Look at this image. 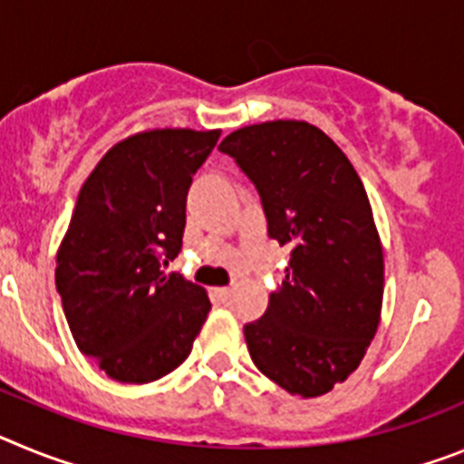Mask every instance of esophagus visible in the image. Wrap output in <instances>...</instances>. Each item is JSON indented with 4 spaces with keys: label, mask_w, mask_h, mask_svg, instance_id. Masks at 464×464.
Segmentation results:
<instances>
[{
    "label": "esophagus",
    "mask_w": 464,
    "mask_h": 464,
    "mask_svg": "<svg viewBox=\"0 0 464 464\" xmlns=\"http://www.w3.org/2000/svg\"><path fill=\"white\" fill-rule=\"evenodd\" d=\"M229 295H232V288H216V290H213V297L220 299V302H227Z\"/></svg>",
    "instance_id": "obj_1"
}]
</instances>
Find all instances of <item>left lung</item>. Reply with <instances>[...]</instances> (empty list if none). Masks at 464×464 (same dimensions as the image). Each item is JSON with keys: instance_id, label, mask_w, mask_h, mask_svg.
I'll return each mask as SVG.
<instances>
[{"instance_id": "left-lung-1", "label": "left lung", "mask_w": 464, "mask_h": 464, "mask_svg": "<svg viewBox=\"0 0 464 464\" xmlns=\"http://www.w3.org/2000/svg\"><path fill=\"white\" fill-rule=\"evenodd\" d=\"M262 199L267 232L290 246L285 278L244 327L262 374L290 395H325L358 370L383 302V248L358 171L304 121L241 127L218 146Z\"/></svg>"}]
</instances>
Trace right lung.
Returning <instances> with one entry per match:
<instances>
[{"mask_svg": "<svg viewBox=\"0 0 464 464\" xmlns=\"http://www.w3.org/2000/svg\"><path fill=\"white\" fill-rule=\"evenodd\" d=\"M220 130H150L116 143L83 183L55 285L79 351L121 383H150L190 355L211 302L165 274L183 246L192 176Z\"/></svg>", "mask_w": 464, "mask_h": 464, "instance_id": "1", "label": "right lung"}]
</instances>
